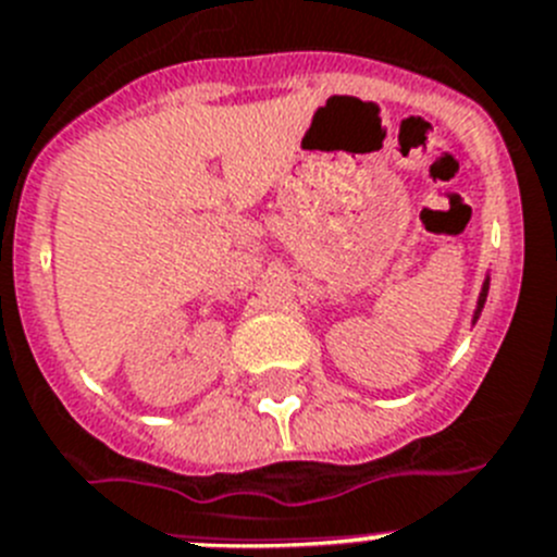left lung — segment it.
Segmentation results:
<instances>
[{
    "instance_id": "1",
    "label": "left lung",
    "mask_w": 557,
    "mask_h": 557,
    "mask_svg": "<svg viewBox=\"0 0 557 557\" xmlns=\"http://www.w3.org/2000/svg\"><path fill=\"white\" fill-rule=\"evenodd\" d=\"M487 285H491V280H485V285H482V294H480V302H476V313H473V322L480 319L482 308H485V299H487Z\"/></svg>"
}]
</instances>
